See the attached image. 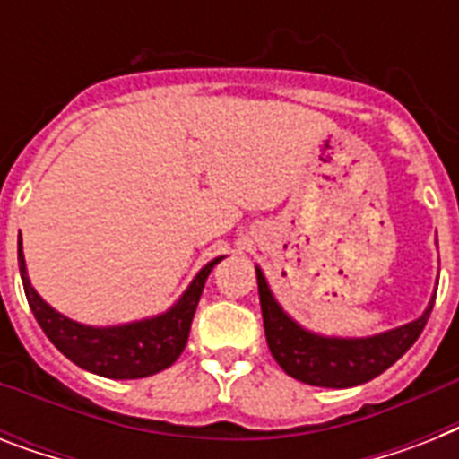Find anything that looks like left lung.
Returning a JSON list of instances; mask_svg holds the SVG:
<instances>
[{"label":"left lung","instance_id":"obj_1","mask_svg":"<svg viewBox=\"0 0 459 459\" xmlns=\"http://www.w3.org/2000/svg\"><path fill=\"white\" fill-rule=\"evenodd\" d=\"M257 288L266 342L273 359L288 377L321 388H352L384 374L420 338L436 300L434 295L420 319L384 333L367 338H328L307 331L283 312L259 266Z\"/></svg>","mask_w":459,"mask_h":459}]
</instances>
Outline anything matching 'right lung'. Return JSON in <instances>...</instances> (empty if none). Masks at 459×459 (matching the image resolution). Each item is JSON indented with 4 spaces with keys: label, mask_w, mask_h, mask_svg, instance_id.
<instances>
[{
    "label": "right lung",
    "mask_w": 459,
    "mask_h": 459,
    "mask_svg": "<svg viewBox=\"0 0 459 459\" xmlns=\"http://www.w3.org/2000/svg\"><path fill=\"white\" fill-rule=\"evenodd\" d=\"M223 257L204 264L186 288L171 309L150 319L131 321L121 326H85L68 319L54 307L47 305L30 286L25 269L23 245L18 236V269L23 279L25 298L39 328L54 342L61 355H66L81 369L100 374L104 378H145L171 367L186 348L195 309L204 290V281Z\"/></svg>",
    "instance_id": "right-lung-1"
}]
</instances>
